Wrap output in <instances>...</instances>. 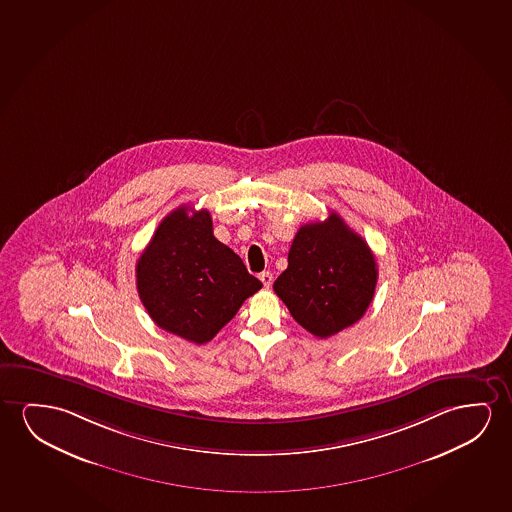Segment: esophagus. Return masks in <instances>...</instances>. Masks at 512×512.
Listing matches in <instances>:
<instances>
[{"mask_svg":"<svg viewBox=\"0 0 512 512\" xmlns=\"http://www.w3.org/2000/svg\"><path fill=\"white\" fill-rule=\"evenodd\" d=\"M260 282L264 283V287L269 289L271 285H273V275L269 273V271H264V273H260L259 275Z\"/></svg>","mask_w":512,"mask_h":512,"instance_id":"34e87169","label":"esophagus"}]
</instances>
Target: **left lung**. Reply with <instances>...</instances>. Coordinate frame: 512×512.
Here are the masks:
<instances>
[{
  "label": "left lung",
  "instance_id": "1",
  "mask_svg": "<svg viewBox=\"0 0 512 512\" xmlns=\"http://www.w3.org/2000/svg\"><path fill=\"white\" fill-rule=\"evenodd\" d=\"M377 278L370 246L331 213L326 222L297 230L289 266L273 289L299 326L317 338H329L363 317Z\"/></svg>",
  "mask_w": 512,
  "mask_h": 512
}]
</instances>
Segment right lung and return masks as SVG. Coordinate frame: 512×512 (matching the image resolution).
I'll return each mask as SVG.
<instances>
[{"label": "right lung", "mask_w": 512, "mask_h": 512, "mask_svg": "<svg viewBox=\"0 0 512 512\" xmlns=\"http://www.w3.org/2000/svg\"><path fill=\"white\" fill-rule=\"evenodd\" d=\"M137 290L156 326L202 345L262 283L213 236L208 209L179 206L158 225L135 266Z\"/></svg>", "instance_id": "add662e5"}]
</instances>
